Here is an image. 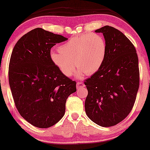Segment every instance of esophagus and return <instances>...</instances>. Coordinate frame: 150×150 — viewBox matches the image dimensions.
Listing matches in <instances>:
<instances>
[{"label":"esophagus","instance_id":"esophagus-1","mask_svg":"<svg viewBox=\"0 0 150 150\" xmlns=\"http://www.w3.org/2000/svg\"><path fill=\"white\" fill-rule=\"evenodd\" d=\"M85 86V85L84 83L82 82H77V88H83Z\"/></svg>","mask_w":150,"mask_h":150}]
</instances>
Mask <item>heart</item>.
Masks as SVG:
<instances>
[{
	"label": "heart",
	"mask_w": 150,
	"mask_h": 150,
	"mask_svg": "<svg viewBox=\"0 0 150 150\" xmlns=\"http://www.w3.org/2000/svg\"><path fill=\"white\" fill-rule=\"evenodd\" d=\"M59 49L57 52H51L52 61L66 77L72 75L76 65L78 78L84 73L90 76L97 73L103 65L108 51L106 40L97 33L70 38Z\"/></svg>",
	"instance_id": "1"
}]
</instances>
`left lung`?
I'll return each mask as SVG.
<instances>
[{
    "instance_id": "1",
    "label": "left lung",
    "mask_w": 150,
    "mask_h": 150,
    "mask_svg": "<svg viewBox=\"0 0 150 150\" xmlns=\"http://www.w3.org/2000/svg\"><path fill=\"white\" fill-rule=\"evenodd\" d=\"M107 44L103 65L86 80L88 91L85 111L93 122L103 127L116 125L128 115L139 87V59L135 46L113 27L95 30Z\"/></svg>"
}]
</instances>
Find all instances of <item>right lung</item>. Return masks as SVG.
<instances>
[{"instance_id":"right-lung-1","label":"right lung","mask_w":150,"mask_h":150,"mask_svg":"<svg viewBox=\"0 0 150 150\" xmlns=\"http://www.w3.org/2000/svg\"><path fill=\"white\" fill-rule=\"evenodd\" d=\"M68 40L37 28L16 43L9 64V83L15 106L33 126L47 128L65 113L69 95L76 82L66 77L50 58L51 48Z\"/></svg>"}]
</instances>
